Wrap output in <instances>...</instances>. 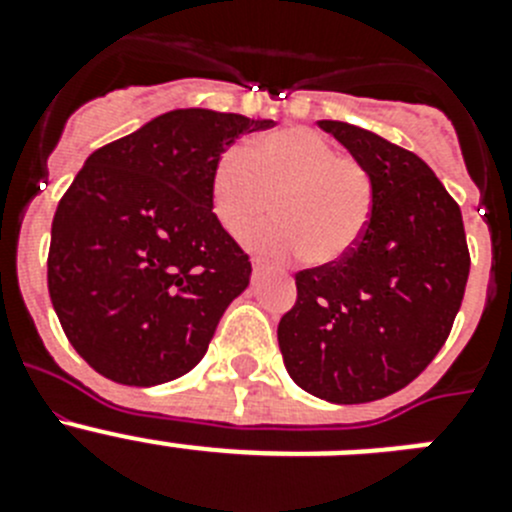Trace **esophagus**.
Returning a JSON list of instances; mask_svg holds the SVG:
<instances>
[{"label": "esophagus", "instance_id": "esophagus-1", "mask_svg": "<svg viewBox=\"0 0 512 512\" xmlns=\"http://www.w3.org/2000/svg\"><path fill=\"white\" fill-rule=\"evenodd\" d=\"M266 266L264 264H259V261H253V277H259L261 271H264Z\"/></svg>", "mask_w": 512, "mask_h": 512}]
</instances>
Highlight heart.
I'll return each instance as SVG.
<instances>
[{"label": "heart", "mask_w": 512, "mask_h": 512, "mask_svg": "<svg viewBox=\"0 0 512 512\" xmlns=\"http://www.w3.org/2000/svg\"><path fill=\"white\" fill-rule=\"evenodd\" d=\"M279 223L248 238L269 256L307 253L318 266L338 264L361 241L372 215V176L354 156L310 128H282L243 151L220 156L210 179L212 212L233 238L246 235L271 210Z\"/></svg>", "instance_id": "1"}]
</instances>
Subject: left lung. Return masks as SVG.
<instances>
[{
    "label": "left lung",
    "instance_id": "obj_1",
    "mask_svg": "<svg viewBox=\"0 0 512 512\" xmlns=\"http://www.w3.org/2000/svg\"><path fill=\"white\" fill-rule=\"evenodd\" d=\"M318 125L369 171L372 215L346 259L297 274L277 336L302 390L356 405L408 387L441 351L469 248L459 205L423 158L348 122Z\"/></svg>",
    "mask_w": 512,
    "mask_h": 512
}]
</instances>
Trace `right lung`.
Segmentation results:
<instances>
[{"label": "right lung", "instance_id": "add662e5", "mask_svg": "<svg viewBox=\"0 0 512 512\" xmlns=\"http://www.w3.org/2000/svg\"><path fill=\"white\" fill-rule=\"evenodd\" d=\"M274 120L171 110L87 158L58 202L48 292L94 372L153 387L192 372L251 261L212 212L215 164Z\"/></svg>", "mask_w": 512, "mask_h": 512}]
</instances>
